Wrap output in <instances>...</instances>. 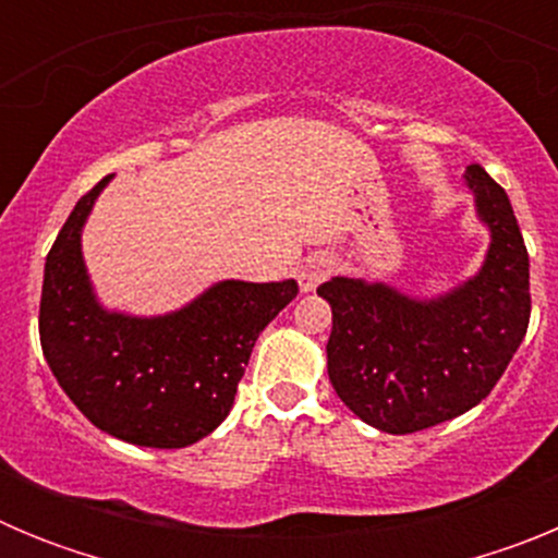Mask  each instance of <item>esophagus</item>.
<instances>
[{
  "label": "esophagus",
  "mask_w": 558,
  "mask_h": 558,
  "mask_svg": "<svg viewBox=\"0 0 558 558\" xmlns=\"http://www.w3.org/2000/svg\"><path fill=\"white\" fill-rule=\"evenodd\" d=\"M329 274H332V259H329V256L315 254V256H307V259L299 265L295 279H299L304 293H310V290H315L322 282H327Z\"/></svg>",
  "instance_id": "34e87169"
}]
</instances>
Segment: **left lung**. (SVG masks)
<instances>
[{
    "label": "left lung",
    "mask_w": 558,
    "mask_h": 558,
    "mask_svg": "<svg viewBox=\"0 0 558 558\" xmlns=\"http://www.w3.org/2000/svg\"><path fill=\"white\" fill-rule=\"evenodd\" d=\"M477 215L492 229L481 274L436 302L332 279L329 379L349 411L383 433L405 436L475 408L525 338L531 318L529 251L509 195L481 165L466 167Z\"/></svg>",
    "instance_id": "8db88e82"
}]
</instances>
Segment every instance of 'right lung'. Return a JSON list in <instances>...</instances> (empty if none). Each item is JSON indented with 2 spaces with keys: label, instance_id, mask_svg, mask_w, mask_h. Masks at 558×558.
Returning <instances> with one entry per match:
<instances>
[{
  "label": "right lung",
  "instance_id": "obj_1",
  "mask_svg": "<svg viewBox=\"0 0 558 558\" xmlns=\"http://www.w3.org/2000/svg\"><path fill=\"white\" fill-rule=\"evenodd\" d=\"M108 179L77 201L47 254L44 357L92 425L131 445L179 450L229 416L256 338L299 284L220 282L161 318L106 313L88 288L81 229Z\"/></svg>",
  "mask_w": 558,
  "mask_h": 558
}]
</instances>
